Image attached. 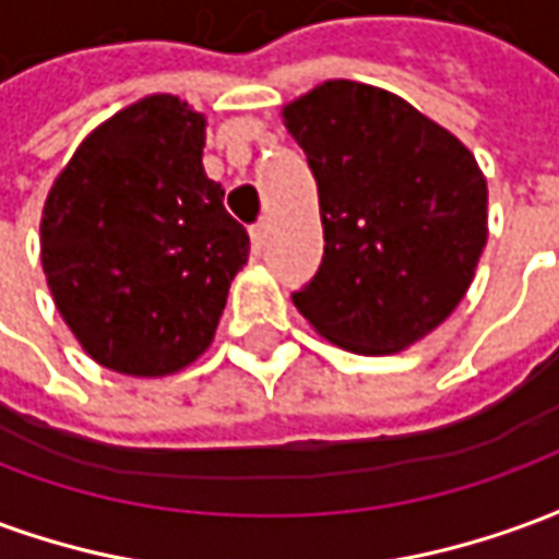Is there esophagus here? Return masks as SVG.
Returning <instances> with one entry per match:
<instances>
[{
    "label": "esophagus",
    "instance_id": "esophagus-1",
    "mask_svg": "<svg viewBox=\"0 0 559 559\" xmlns=\"http://www.w3.org/2000/svg\"><path fill=\"white\" fill-rule=\"evenodd\" d=\"M263 242H266V224H263V221H257L254 227H251V248H254V254L263 251Z\"/></svg>",
    "mask_w": 559,
    "mask_h": 559
}]
</instances>
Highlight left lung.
Wrapping results in <instances>:
<instances>
[{
    "label": "left lung",
    "instance_id": "8db88e82",
    "mask_svg": "<svg viewBox=\"0 0 559 559\" xmlns=\"http://www.w3.org/2000/svg\"><path fill=\"white\" fill-rule=\"evenodd\" d=\"M308 155L323 260L293 293L299 314L353 353H395L464 299L488 239L479 164L411 104L329 80L284 107Z\"/></svg>",
    "mask_w": 559,
    "mask_h": 559
}]
</instances>
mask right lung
Returning <instances> with one entry per match:
<instances>
[{
	"label": "right lung",
	"mask_w": 559,
	"mask_h": 559,
	"mask_svg": "<svg viewBox=\"0 0 559 559\" xmlns=\"http://www.w3.org/2000/svg\"><path fill=\"white\" fill-rule=\"evenodd\" d=\"M203 146V116L152 95L92 131L44 203L47 287L110 371L164 377L194 362L248 260Z\"/></svg>",
	"instance_id": "1"
}]
</instances>
